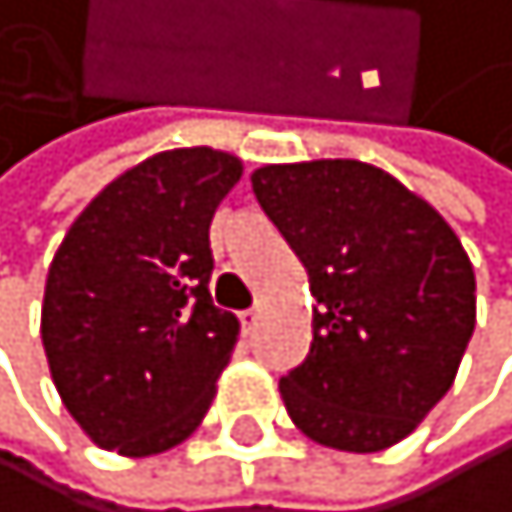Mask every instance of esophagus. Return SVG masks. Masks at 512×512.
Masks as SVG:
<instances>
[{
  "label": "esophagus",
  "mask_w": 512,
  "mask_h": 512,
  "mask_svg": "<svg viewBox=\"0 0 512 512\" xmlns=\"http://www.w3.org/2000/svg\"><path fill=\"white\" fill-rule=\"evenodd\" d=\"M256 319H259V305H253V309H243V312H240L243 332H253V329H256Z\"/></svg>",
  "instance_id": "esophagus-1"
}]
</instances>
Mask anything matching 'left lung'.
I'll use <instances>...</instances> for the list:
<instances>
[{"label":"left lung","instance_id":"obj_1","mask_svg":"<svg viewBox=\"0 0 512 512\" xmlns=\"http://www.w3.org/2000/svg\"><path fill=\"white\" fill-rule=\"evenodd\" d=\"M253 193L309 272L312 345L279 378L315 444L375 454L451 391L477 325V279L431 203L361 160L266 164Z\"/></svg>","mask_w":512,"mask_h":512}]
</instances>
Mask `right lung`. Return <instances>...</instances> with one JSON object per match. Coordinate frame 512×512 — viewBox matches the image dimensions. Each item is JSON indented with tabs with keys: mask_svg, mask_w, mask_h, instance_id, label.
<instances>
[{
	"mask_svg": "<svg viewBox=\"0 0 512 512\" xmlns=\"http://www.w3.org/2000/svg\"><path fill=\"white\" fill-rule=\"evenodd\" d=\"M243 160L180 147L94 197L48 266L42 345L61 404L104 451L151 457L197 431L240 322L210 299V223Z\"/></svg>",
	"mask_w": 512,
	"mask_h": 512,
	"instance_id": "obj_1",
	"label": "right lung"
}]
</instances>
